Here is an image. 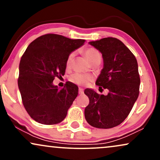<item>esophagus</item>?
I'll return each mask as SVG.
<instances>
[{"instance_id": "obj_1", "label": "esophagus", "mask_w": 160, "mask_h": 160, "mask_svg": "<svg viewBox=\"0 0 160 160\" xmlns=\"http://www.w3.org/2000/svg\"><path fill=\"white\" fill-rule=\"evenodd\" d=\"M78 93H79V95H82V94L84 93V89L82 88L78 89Z\"/></svg>"}]
</instances>
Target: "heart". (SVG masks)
Instances as JSON below:
<instances>
[{"label":"heart","instance_id":"heart-1","mask_svg":"<svg viewBox=\"0 0 160 160\" xmlns=\"http://www.w3.org/2000/svg\"><path fill=\"white\" fill-rule=\"evenodd\" d=\"M84 54L85 57H86L87 60L89 61L91 65H94L95 63H100L102 60V55L100 53L98 50L94 49V48H87L84 51ZM74 52H72L68 57L66 60V66L68 68L71 67L73 62V60L74 58ZM70 81L73 82V84H76L77 85H84L86 84L87 82L92 79V78L89 76L84 75V74L81 73H74L71 75L69 78Z\"/></svg>","mask_w":160,"mask_h":160}]
</instances>
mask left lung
I'll return each mask as SVG.
<instances>
[{
    "label": "left lung",
    "instance_id": "left-lung-1",
    "mask_svg": "<svg viewBox=\"0 0 160 160\" xmlns=\"http://www.w3.org/2000/svg\"><path fill=\"white\" fill-rule=\"evenodd\" d=\"M89 44L102 54L103 68L96 80L99 88L107 89V95L86 89L89 103L84 110L87 122L94 128H114L128 117L139 95L140 76L137 60L119 39L104 38Z\"/></svg>",
    "mask_w": 160,
    "mask_h": 160
}]
</instances>
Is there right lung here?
<instances>
[{
  "mask_svg": "<svg viewBox=\"0 0 160 160\" xmlns=\"http://www.w3.org/2000/svg\"><path fill=\"white\" fill-rule=\"evenodd\" d=\"M84 41L46 34L30 43L25 50L19 62L18 87L24 107L36 122L55 124L66 117L78 88L68 82L59 89L53 81L64 76L68 57Z\"/></svg>",
  "mask_w": 160,
  "mask_h": 160,
  "instance_id": "right-lung-1",
  "label": "right lung"
}]
</instances>
